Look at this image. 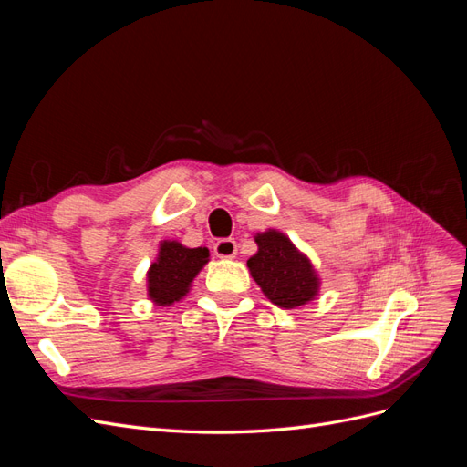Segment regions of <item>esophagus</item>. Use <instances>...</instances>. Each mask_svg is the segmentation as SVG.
Listing matches in <instances>:
<instances>
[{
	"label": "esophagus",
	"mask_w": 467,
	"mask_h": 467,
	"mask_svg": "<svg viewBox=\"0 0 467 467\" xmlns=\"http://www.w3.org/2000/svg\"><path fill=\"white\" fill-rule=\"evenodd\" d=\"M214 253L220 259H234L237 253V244L232 237H222L214 244Z\"/></svg>",
	"instance_id": "34e87169"
}]
</instances>
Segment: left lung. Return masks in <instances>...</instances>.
<instances>
[{"instance_id":"left-lung-1","label":"left lung","mask_w":467,"mask_h":467,"mask_svg":"<svg viewBox=\"0 0 467 467\" xmlns=\"http://www.w3.org/2000/svg\"><path fill=\"white\" fill-rule=\"evenodd\" d=\"M259 251L247 261L249 273L273 304L294 309L316 298L319 278L312 263L276 230L255 235Z\"/></svg>"}]
</instances>
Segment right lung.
<instances>
[{
  "label": "right lung",
  "instance_id": "1",
  "mask_svg": "<svg viewBox=\"0 0 467 467\" xmlns=\"http://www.w3.org/2000/svg\"><path fill=\"white\" fill-rule=\"evenodd\" d=\"M208 249H189L179 242H163L160 255L148 271V296L158 306L179 302L191 288V282L208 263Z\"/></svg>",
  "mask_w": 467,
  "mask_h": 467
}]
</instances>
